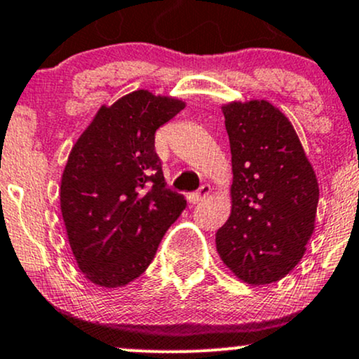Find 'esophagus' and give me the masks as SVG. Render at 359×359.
Returning a JSON list of instances; mask_svg holds the SVG:
<instances>
[{"instance_id": "1", "label": "esophagus", "mask_w": 359, "mask_h": 359, "mask_svg": "<svg viewBox=\"0 0 359 359\" xmlns=\"http://www.w3.org/2000/svg\"><path fill=\"white\" fill-rule=\"evenodd\" d=\"M210 191H212V188H210L208 184H203V187L198 189V191L189 193V195L187 196V200H188L191 205H196V203H200L201 200H205V198L210 195Z\"/></svg>"}]
</instances>
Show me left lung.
<instances>
[{
    "label": "left lung",
    "instance_id": "8db88e82",
    "mask_svg": "<svg viewBox=\"0 0 359 359\" xmlns=\"http://www.w3.org/2000/svg\"><path fill=\"white\" fill-rule=\"evenodd\" d=\"M231 151V213L217 250L240 280H280L314 231L319 187L287 117L267 100L222 107Z\"/></svg>",
    "mask_w": 359,
    "mask_h": 359
}]
</instances>
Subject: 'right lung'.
I'll list each match as a JSON object with an SVG mask.
<instances>
[{
  "mask_svg": "<svg viewBox=\"0 0 359 359\" xmlns=\"http://www.w3.org/2000/svg\"><path fill=\"white\" fill-rule=\"evenodd\" d=\"M184 102L136 90L94 121L72 147L60 206L80 271L102 287H122L153 262L159 242L187 206L166 188L156 130Z\"/></svg>",
  "mask_w": 359,
  "mask_h": 359,
  "instance_id": "1",
  "label": "right lung"
}]
</instances>
